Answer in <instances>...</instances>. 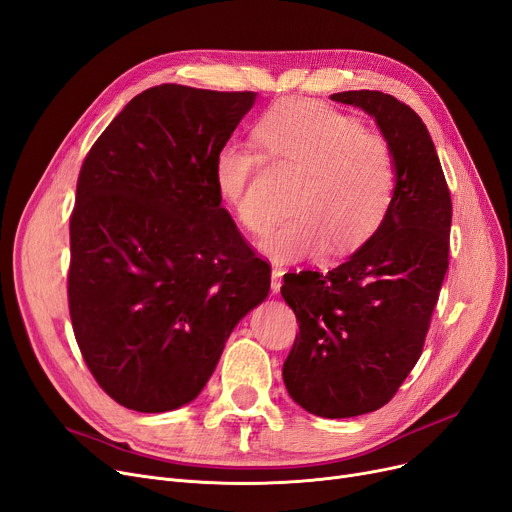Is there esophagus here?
<instances>
[{"mask_svg": "<svg viewBox=\"0 0 512 512\" xmlns=\"http://www.w3.org/2000/svg\"><path fill=\"white\" fill-rule=\"evenodd\" d=\"M282 270L274 268L272 270V293H280V286H282Z\"/></svg>", "mask_w": 512, "mask_h": 512, "instance_id": "1", "label": "esophagus"}]
</instances>
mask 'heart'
Listing matches in <instances>:
<instances>
[{
    "mask_svg": "<svg viewBox=\"0 0 512 512\" xmlns=\"http://www.w3.org/2000/svg\"><path fill=\"white\" fill-rule=\"evenodd\" d=\"M255 140L276 163L301 169L288 207L293 211L259 242L265 255L291 263L362 247L385 224L397 192L389 142L364 123L318 100H284L255 125ZM261 154L251 144L226 142L213 159L219 201L253 234L270 224L255 196Z\"/></svg>",
    "mask_w": 512,
    "mask_h": 512,
    "instance_id": "obj_1",
    "label": "heart"
}]
</instances>
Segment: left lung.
<instances>
[{
	"label": "left lung",
	"instance_id": "left-lung-1",
	"mask_svg": "<svg viewBox=\"0 0 512 512\" xmlns=\"http://www.w3.org/2000/svg\"><path fill=\"white\" fill-rule=\"evenodd\" d=\"M379 123L397 167L383 228L328 272L286 274L280 293L299 332L282 368L307 412L349 418L391 402L418 362L450 265L452 196L425 123L397 98L341 92Z\"/></svg>",
	"mask_w": 512,
	"mask_h": 512
}]
</instances>
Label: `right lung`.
I'll return each mask as SVG.
<instances>
[{"mask_svg": "<svg viewBox=\"0 0 512 512\" xmlns=\"http://www.w3.org/2000/svg\"><path fill=\"white\" fill-rule=\"evenodd\" d=\"M255 92L163 83L138 94L81 165L69 314L83 360L117 404L180 408L203 391L270 263L221 207L213 159Z\"/></svg>", "mask_w": 512, "mask_h": 512, "instance_id": "1", "label": "right lung"}]
</instances>
